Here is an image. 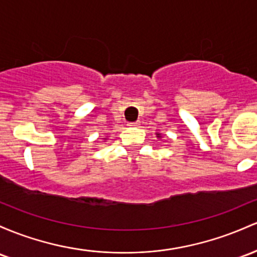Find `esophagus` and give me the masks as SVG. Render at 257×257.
<instances>
[{
	"instance_id": "1",
	"label": "esophagus",
	"mask_w": 257,
	"mask_h": 257,
	"mask_svg": "<svg viewBox=\"0 0 257 257\" xmlns=\"http://www.w3.org/2000/svg\"><path fill=\"white\" fill-rule=\"evenodd\" d=\"M140 125V122H132V123H128V126H131V128H137V126Z\"/></svg>"
}]
</instances>
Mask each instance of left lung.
Returning <instances> with one entry per match:
<instances>
[{"instance_id":"8db88e82","label":"left lung","mask_w":257,"mask_h":257,"mask_svg":"<svg viewBox=\"0 0 257 257\" xmlns=\"http://www.w3.org/2000/svg\"><path fill=\"white\" fill-rule=\"evenodd\" d=\"M156 137L159 138V139H161V134L160 133H156Z\"/></svg>"}]
</instances>
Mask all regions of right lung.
Returning <instances> with one entry per match:
<instances>
[{
	"mask_svg": "<svg viewBox=\"0 0 257 257\" xmlns=\"http://www.w3.org/2000/svg\"><path fill=\"white\" fill-rule=\"evenodd\" d=\"M103 140H107V138H105V139H103Z\"/></svg>",
	"mask_w": 257,
	"mask_h": 257,
	"instance_id": "add662e5",
	"label": "right lung"
}]
</instances>
